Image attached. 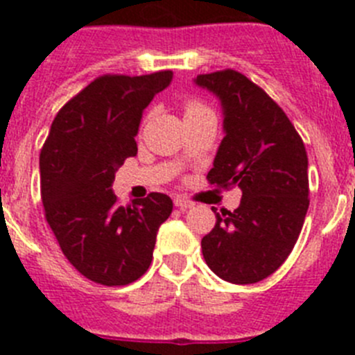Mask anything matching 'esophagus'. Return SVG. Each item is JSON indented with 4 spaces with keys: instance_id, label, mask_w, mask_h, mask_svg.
Returning <instances> with one entry per match:
<instances>
[{
    "instance_id": "34e87169",
    "label": "esophagus",
    "mask_w": 355,
    "mask_h": 355,
    "mask_svg": "<svg viewBox=\"0 0 355 355\" xmlns=\"http://www.w3.org/2000/svg\"><path fill=\"white\" fill-rule=\"evenodd\" d=\"M174 205H175V208H180V209H188V208H192L193 206V202L192 200H188V199H184V197H181V196H178L174 199Z\"/></svg>"
}]
</instances>
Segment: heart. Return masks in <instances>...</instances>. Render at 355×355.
Instances as JSON below:
<instances>
[{
	"label": "heart",
	"mask_w": 355,
	"mask_h": 355,
	"mask_svg": "<svg viewBox=\"0 0 355 355\" xmlns=\"http://www.w3.org/2000/svg\"><path fill=\"white\" fill-rule=\"evenodd\" d=\"M205 108V106L202 105H199V103H188L187 105V108H184V114H192V112H197V110H202Z\"/></svg>",
	"instance_id": "b5f03b06"
}]
</instances>
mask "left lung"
I'll use <instances>...</instances> for the list:
<instances>
[{"label":"left lung","instance_id":"left-lung-1","mask_svg":"<svg viewBox=\"0 0 355 355\" xmlns=\"http://www.w3.org/2000/svg\"><path fill=\"white\" fill-rule=\"evenodd\" d=\"M196 85L215 94L224 112L225 137L209 184L241 190L234 211L215 209L202 256L227 283H258L286 261L302 229L309 208L306 147L281 106L238 71L199 74Z\"/></svg>","mask_w":355,"mask_h":355}]
</instances>
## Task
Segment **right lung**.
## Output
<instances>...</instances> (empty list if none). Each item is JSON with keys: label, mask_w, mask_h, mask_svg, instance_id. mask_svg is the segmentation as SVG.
I'll return each mask as SVG.
<instances>
[{"label": "right lung", "mask_w": 355, "mask_h": 355, "mask_svg": "<svg viewBox=\"0 0 355 355\" xmlns=\"http://www.w3.org/2000/svg\"><path fill=\"white\" fill-rule=\"evenodd\" d=\"M171 81L172 71L96 78L62 106L40 150L46 220L69 263L94 283L124 286L142 277L172 213L165 193L124 208L112 190L115 171L139 150L144 110Z\"/></svg>", "instance_id": "right-lung-1"}]
</instances>
